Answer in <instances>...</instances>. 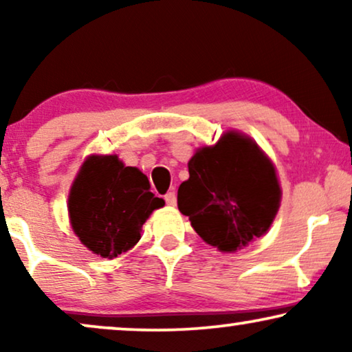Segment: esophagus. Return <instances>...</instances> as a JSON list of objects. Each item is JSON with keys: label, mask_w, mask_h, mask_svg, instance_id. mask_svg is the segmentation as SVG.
Returning <instances> with one entry per match:
<instances>
[{"label": "esophagus", "mask_w": 352, "mask_h": 352, "mask_svg": "<svg viewBox=\"0 0 352 352\" xmlns=\"http://www.w3.org/2000/svg\"><path fill=\"white\" fill-rule=\"evenodd\" d=\"M165 201H166V205L175 206L176 205V194H175V192L170 190L168 194H165Z\"/></svg>", "instance_id": "34e87169"}]
</instances>
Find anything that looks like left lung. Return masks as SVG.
<instances>
[{
	"label": "left lung",
	"mask_w": 352,
	"mask_h": 352,
	"mask_svg": "<svg viewBox=\"0 0 352 352\" xmlns=\"http://www.w3.org/2000/svg\"><path fill=\"white\" fill-rule=\"evenodd\" d=\"M280 205L272 163L250 138L229 131L216 146L197 151L177 208L221 252H235L271 228Z\"/></svg>",
	"instance_id": "obj_1"
}]
</instances>
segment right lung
<instances>
[{
    "mask_svg": "<svg viewBox=\"0 0 352 352\" xmlns=\"http://www.w3.org/2000/svg\"><path fill=\"white\" fill-rule=\"evenodd\" d=\"M147 176L117 155L89 157L69 195L70 223L81 243L102 258H117L141 239V228L165 201Z\"/></svg>",
    "mask_w": 352,
    "mask_h": 352,
    "instance_id": "add662e5",
    "label": "right lung"
}]
</instances>
